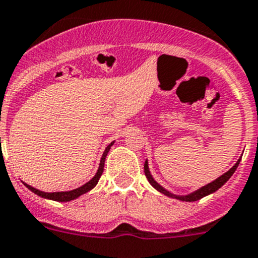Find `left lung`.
Returning a JSON list of instances; mask_svg holds the SVG:
<instances>
[{
    "instance_id": "8db88e82",
    "label": "left lung",
    "mask_w": 258,
    "mask_h": 258,
    "mask_svg": "<svg viewBox=\"0 0 258 258\" xmlns=\"http://www.w3.org/2000/svg\"><path fill=\"white\" fill-rule=\"evenodd\" d=\"M239 162H241V157H239L238 160H237L236 164L233 165V166L231 167V169L228 170L227 172H224L223 175H221L219 177H217L216 180H213L212 182H209V184L204 185V186L199 187V189L194 190V191L189 192V194H185V196H177V194H174V192L169 191L167 189H165L164 186H161V185L159 184V182L156 181V180L152 177L151 172H150V169H149V161H145V165H144V169H145V175H146L147 180H149L150 184L152 185V186L155 187V189L157 190V191L162 192L164 196L166 197H170V198H174V199H177V201H181V202H196V201H199V199L204 198V197L209 196V194H213L214 191H217V190L219 189V187L223 186L224 184H226L227 181L229 180V177L232 176V175L234 174V171L237 170V167H238Z\"/></svg>"
}]
</instances>
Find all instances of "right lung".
<instances>
[{
  "mask_svg": "<svg viewBox=\"0 0 258 258\" xmlns=\"http://www.w3.org/2000/svg\"><path fill=\"white\" fill-rule=\"evenodd\" d=\"M113 144H114V141L111 142V144H109L108 146L106 147V150H104V152H103V155H102L101 162H99V166H98V170H97L96 175H94V176L92 177V179L89 180L88 182H86V184L82 185V186L77 187V189L69 190V191L45 192V191H41V190H39V189H35V187H32L31 185L26 184V182H24L25 186H26L27 189L31 190L32 192H35L36 196L41 197V198H45V199H50V201H55V202H71V201H74V199L79 198V197H81V196H83V194L88 192L89 190H92L94 186H96L97 184H98V180H99V177H101L102 172H103V169H104V161H106V156H107V154H108L109 149H111L112 145H113Z\"/></svg>",
  "mask_w": 258,
  "mask_h": 258,
  "instance_id": "obj_1",
  "label": "right lung"
}]
</instances>
